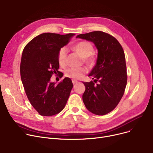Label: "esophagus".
Wrapping results in <instances>:
<instances>
[{
  "mask_svg": "<svg viewBox=\"0 0 153 153\" xmlns=\"http://www.w3.org/2000/svg\"><path fill=\"white\" fill-rule=\"evenodd\" d=\"M72 84H75L77 83V81H76V80H73V79L72 80Z\"/></svg>",
  "mask_w": 153,
  "mask_h": 153,
  "instance_id": "obj_1",
  "label": "esophagus"
}]
</instances>
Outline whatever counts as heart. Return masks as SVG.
<instances>
[{
  "mask_svg": "<svg viewBox=\"0 0 153 153\" xmlns=\"http://www.w3.org/2000/svg\"><path fill=\"white\" fill-rule=\"evenodd\" d=\"M74 49L84 58L86 62L89 64L94 63L95 59L92 54L94 49L93 45L91 43L86 41L78 42L74 46ZM67 54V48L65 46L61 48L58 53V61L61 66H64L66 64ZM86 72L87 70L84 68H71L66 70L65 76L71 79H79L82 78Z\"/></svg>",
  "mask_w": 153,
  "mask_h": 153,
  "instance_id": "obj_1",
  "label": "heart"
}]
</instances>
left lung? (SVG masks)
Instances as JSON below:
<instances>
[{
    "label": "left lung",
    "mask_w": 153,
    "mask_h": 153,
    "mask_svg": "<svg viewBox=\"0 0 153 153\" xmlns=\"http://www.w3.org/2000/svg\"><path fill=\"white\" fill-rule=\"evenodd\" d=\"M76 38L92 42L98 50L97 63L89 75L94 82H83L85 87L84 103L94 114L106 115L117 106L127 83L123 48L115 37L101 31L80 34Z\"/></svg>",
    "instance_id": "left-lung-1"
}]
</instances>
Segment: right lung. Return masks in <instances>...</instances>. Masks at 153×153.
<instances>
[{
	"instance_id": "1",
	"label": "right lung",
	"mask_w": 153,
	"mask_h": 153,
	"mask_svg": "<svg viewBox=\"0 0 153 153\" xmlns=\"http://www.w3.org/2000/svg\"><path fill=\"white\" fill-rule=\"evenodd\" d=\"M75 34H40L25 46L20 62V76L31 105L42 116H53L65 107L73 87L66 77L58 85L50 82L53 74L59 72L58 53Z\"/></svg>"
}]
</instances>
